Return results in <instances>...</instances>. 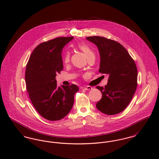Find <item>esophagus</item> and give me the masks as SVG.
I'll use <instances>...</instances> for the list:
<instances>
[{
  "mask_svg": "<svg viewBox=\"0 0 159 159\" xmlns=\"http://www.w3.org/2000/svg\"><path fill=\"white\" fill-rule=\"evenodd\" d=\"M83 89H84V90H86V91H89V90H91L92 89V87H91V86H86V87L83 88Z\"/></svg>",
  "mask_w": 159,
  "mask_h": 159,
  "instance_id": "obj_1",
  "label": "esophagus"
}]
</instances>
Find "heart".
<instances>
[{
    "label": "heart",
    "mask_w": 159,
    "mask_h": 159,
    "mask_svg": "<svg viewBox=\"0 0 159 159\" xmlns=\"http://www.w3.org/2000/svg\"><path fill=\"white\" fill-rule=\"evenodd\" d=\"M78 48L80 50H81L84 52V54H85L87 59H88L89 57H90L92 56H94L93 51L88 45L82 43V44H80L78 45ZM69 59H70V54L68 52H66L65 54H64V62L67 63L69 61Z\"/></svg>",
    "instance_id": "1"
}]
</instances>
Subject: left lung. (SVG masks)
Segmentation results:
<instances>
[{"label": "left lung", "instance_id": "8db88e82", "mask_svg": "<svg viewBox=\"0 0 159 159\" xmlns=\"http://www.w3.org/2000/svg\"><path fill=\"white\" fill-rule=\"evenodd\" d=\"M86 40L98 48L99 72L109 75L108 84L97 87L102 97L96 103V108L108 115L119 113L128 106L136 91L135 63L125 48L116 41L99 36L89 37Z\"/></svg>", "mask_w": 159, "mask_h": 159}]
</instances>
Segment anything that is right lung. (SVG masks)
Wrapping results in <instances>:
<instances>
[{"label":"right lung","mask_w":159,"mask_h":159,"mask_svg":"<svg viewBox=\"0 0 159 159\" xmlns=\"http://www.w3.org/2000/svg\"><path fill=\"white\" fill-rule=\"evenodd\" d=\"M73 37H58L37 46L27 62L25 80L30 100L42 117L49 120L63 119L74 103L77 86L57 87L56 76L64 68L62 52Z\"/></svg>","instance_id":"add662e5"}]
</instances>
